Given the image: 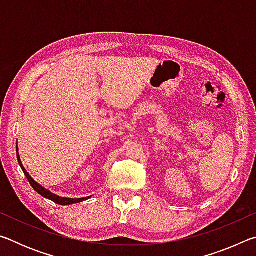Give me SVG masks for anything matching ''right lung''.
I'll return each mask as SVG.
<instances>
[{"mask_svg": "<svg viewBox=\"0 0 256 256\" xmlns=\"http://www.w3.org/2000/svg\"><path fill=\"white\" fill-rule=\"evenodd\" d=\"M16 151H18V150H16ZM16 156H18V162H19V164H20L21 170H22L24 174L26 175V177H27V180H29L30 185H32V188H34V190H36V192H37L38 194H40L42 196H44V198H48V200L53 201V202H55V203H58V204H60V206H68V204H73V203H79V202H81V201H84V200H86V198H60V196H55V194H53V193H50V190H45L44 188H42V186H40V184L36 183V182H34V180L32 178V176H30V175L28 174L27 170H24V167L22 166V164H21V160H20L19 152L16 154Z\"/></svg>", "mask_w": 256, "mask_h": 256, "instance_id": "right-lung-1", "label": "right lung"}]
</instances>
